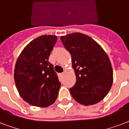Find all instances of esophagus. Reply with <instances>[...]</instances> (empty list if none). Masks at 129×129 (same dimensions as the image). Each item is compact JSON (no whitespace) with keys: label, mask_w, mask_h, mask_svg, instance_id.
Returning <instances> with one entry per match:
<instances>
[{"label":"esophagus","mask_w":129,"mask_h":129,"mask_svg":"<svg viewBox=\"0 0 129 129\" xmlns=\"http://www.w3.org/2000/svg\"><path fill=\"white\" fill-rule=\"evenodd\" d=\"M64 74H65V73L63 72V73H61V74H60V76H64Z\"/></svg>","instance_id":"1"}]
</instances>
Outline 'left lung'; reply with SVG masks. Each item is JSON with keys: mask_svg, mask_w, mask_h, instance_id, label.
Returning a JSON list of instances; mask_svg holds the SVG:
<instances>
[{"mask_svg": "<svg viewBox=\"0 0 129 129\" xmlns=\"http://www.w3.org/2000/svg\"><path fill=\"white\" fill-rule=\"evenodd\" d=\"M72 57L76 77L70 89L76 102L88 106L96 104L112 87L113 72L108 55L100 45L88 35L74 33L60 37Z\"/></svg>", "mask_w": 129, "mask_h": 129, "instance_id": "left-lung-1", "label": "left lung"}]
</instances>
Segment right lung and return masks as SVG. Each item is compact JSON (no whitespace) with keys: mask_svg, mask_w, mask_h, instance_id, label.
<instances>
[{"mask_svg":"<svg viewBox=\"0 0 129 129\" xmlns=\"http://www.w3.org/2000/svg\"><path fill=\"white\" fill-rule=\"evenodd\" d=\"M57 37L42 35L31 41L19 55L15 65V84L20 96L31 105L47 107L56 100L61 84L49 62Z\"/></svg>","mask_w":129,"mask_h":129,"instance_id":"right-lung-1","label":"right lung"}]
</instances>
